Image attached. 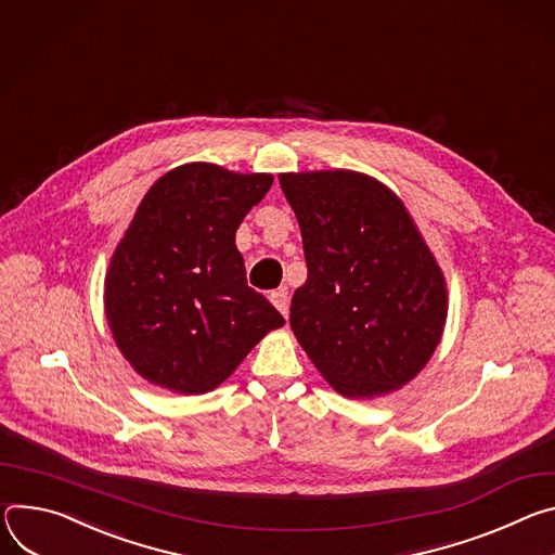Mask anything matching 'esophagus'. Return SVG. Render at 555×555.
<instances>
[{
	"label": "esophagus",
	"mask_w": 555,
	"mask_h": 555,
	"mask_svg": "<svg viewBox=\"0 0 555 555\" xmlns=\"http://www.w3.org/2000/svg\"><path fill=\"white\" fill-rule=\"evenodd\" d=\"M269 297H271L275 309H278L284 318H288V293H286L284 288H280V291H273Z\"/></svg>",
	"instance_id": "1"
}]
</instances>
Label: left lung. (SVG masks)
I'll list each match as a JSON object with an SVG mask.
<instances>
[{"instance_id": "1", "label": "left lung", "mask_w": 555, "mask_h": 555, "mask_svg": "<svg viewBox=\"0 0 555 555\" xmlns=\"http://www.w3.org/2000/svg\"><path fill=\"white\" fill-rule=\"evenodd\" d=\"M309 278L291 328L320 375L348 399L410 384L441 344L446 275L403 201L352 169L280 173Z\"/></svg>"}]
</instances>
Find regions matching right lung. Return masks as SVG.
<instances>
[{"mask_svg": "<svg viewBox=\"0 0 555 555\" xmlns=\"http://www.w3.org/2000/svg\"><path fill=\"white\" fill-rule=\"evenodd\" d=\"M271 184V173L184 163L143 196L109 258L103 309L116 348L152 386L211 392L284 326L275 306L246 286L235 246L242 218Z\"/></svg>", "mask_w": 555, "mask_h": 555, "instance_id": "right-lung-1", "label": "right lung"}]
</instances>
